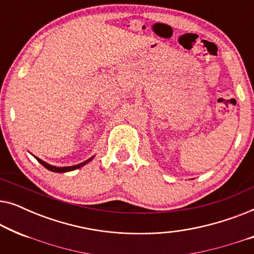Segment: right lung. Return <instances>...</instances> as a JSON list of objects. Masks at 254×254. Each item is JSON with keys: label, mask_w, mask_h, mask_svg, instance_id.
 <instances>
[{"label": "right lung", "mask_w": 254, "mask_h": 254, "mask_svg": "<svg viewBox=\"0 0 254 254\" xmlns=\"http://www.w3.org/2000/svg\"><path fill=\"white\" fill-rule=\"evenodd\" d=\"M37 158V161L40 163L41 165H44L45 168H46L47 170H50V171H52V172H58V173H62V172H69V171H72V170H76V169H79V168H82L83 165H85L86 163H89L90 161H91V159L93 158V157H91V158H89V159H86L85 162H83V163H79V164H77V165H72V166H60V168H59V166H53V165H51V164H47L46 162H44V161H41L40 158H38V157H36Z\"/></svg>", "instance_id": "1"}]
</instances>
